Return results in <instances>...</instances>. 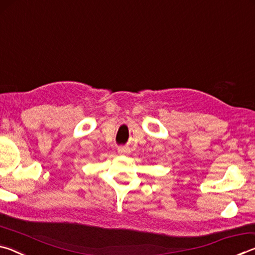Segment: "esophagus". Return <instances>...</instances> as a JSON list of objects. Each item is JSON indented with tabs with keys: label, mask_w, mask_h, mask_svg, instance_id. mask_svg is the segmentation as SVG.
<instances>
[{
	"label": "esophagus",
	"mask_w": 255,
	"mask_h": 255,
	"mask_svg": "<svg viewBox=\"0 0 255 255\" xmlns=\"http://www.w3.org/2000/svg\"><path fill=\"white\" fill-rule=\"evenodd\" d=\"M118 153L120 155H128L130 153V148L126 147V146H120V147H118Z\"/></svg>",
	"instance_id": "esophagus-1"
}]
</instances>
